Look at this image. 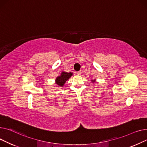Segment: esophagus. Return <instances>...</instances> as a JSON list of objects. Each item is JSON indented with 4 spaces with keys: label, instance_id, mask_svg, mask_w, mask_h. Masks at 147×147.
Listing matches in <instances>:
<instances>
[{
    "label": "esophagus",
    "instance_id": "34e87169",
    "mask_svg": "<svg viewBox=\"0 0 147 147\" xmlns=\"http://www.w3.org/2000/svg\"><path fill=\"white\" fill-rule=\"evenodd\" d=\"M81 71H79L76 72V74H77V75H81Z\"/></svg>",
    "mask_w": 147,
    "mask_h": 147
}]
</instances>
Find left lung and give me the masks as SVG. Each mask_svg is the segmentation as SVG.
Returning a JSON list of instances; mask_svg holds the SVG:
<instances>
[{"label":"left lung","instance_id":"1","mask_svg":"<svg viewBox=\"0 0 147 147\" xmlns=\"http://www.w3.org/2000/svg\"><path fill=\"white\" fill-rule=\"evenodd\" d=\"M92 82H94V80H92Z\"/></svg>","mask_w":147,"mask_h":147}]
</instances>
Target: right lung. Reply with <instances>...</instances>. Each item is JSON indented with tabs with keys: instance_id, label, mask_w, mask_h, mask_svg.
<instances>
[{
	"instance_id": "right-lung-1",
	"label": "right lung",
	"mask_w": 147,
	"mask_h": 147,
	"mask_svg": "<svg viewBox=\"0 0 147 147\" xmlns=\"http://www.w3.org/2000/svg\"><path fill=\"white\" fill-rule=\"evenodd\" d=\"M72 75V73L69 72H63L60 76H58L56 80V83L59 87H63L64 84L66 81Z\"/></svg>"
}]
</instances>
